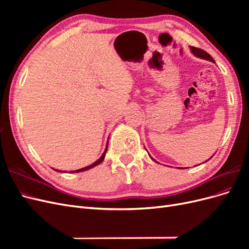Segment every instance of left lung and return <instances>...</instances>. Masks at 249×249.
<instances>
[{"label":"left lung","mask_w":249,"mask_h":249,"mask_svg":"<svg viewBox=\"0 0 249 249\" xmlns=\"http://www.w3.org/2000/svg\"><path fill=\"white\" fill-rule=\"evenodd\" d=\"M190 49H191V52H192V54L194 55V56H196V57H198V58H201V59H206V60H209V61H212V62H214L215 63V61H214V59L211 57V55H209L207 52H205L203 50H200V49H197V48H194V47H190ZM150 157V156H149ZM213 157V156H212ZM211 157V158H212ZM152 158V157H150ZM210 158V159H211ZM153 159V158H152ZM209 159V160H210ZM154 160V159H153ZM209 160H207V161H209ZM155 161V160H154ZM206 161V162H207Z\"/></svg>","instance_id":"8db88e82"}]
</instances>
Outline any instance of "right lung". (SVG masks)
Wrapping results in <instances>:
<instances>
[{"mask_svg":"<svg viewBox=\"0 0 249 249\" xmlns=\"http://www.w3.org/2000/svg\"><path fill=\"white\" fill-rule=\"evenodd\" d=\"M108 139H109V138H108ZM107 150H108V142H107L106 148H105V152H104V154L102 155V157L100 158L99 160L95 161V162H94V163H92L91 165H89V166L83 167V168H81V169H78V170H72V171H70V173H72V172H81V171H86V170H88V169H90V168H93V167H95L96 165L101 164V163L104 161V159H105V156H106V153H107ZM54 170H56V171H59V172H66V171H63V170H57V169H54Z\"/></svg>","mask_w":249,"mask_h":249,"instance_id":"obj_1","label":"right lung"}]
</instances>
